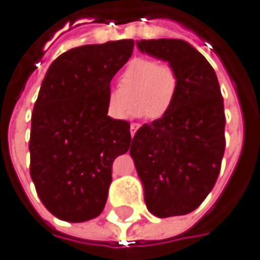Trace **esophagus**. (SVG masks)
I'll return each instance as SVG.
<instances>
[{"label": "esophagus", "instance_id": "esophagus-1", "mask_svg": "<svg viewBox=\"0 0 260 260\" xmlns=\"http://www.w3.org/2000/svg\"><path fill=\"white\" fill-rule=\"evenodd\" d=\"M137 128H139V124H137V123L130 124V135H132V137L135 136V133H136Z\"/></svg>", "mask_w": 260, "mask_h": 260}]
</instances>
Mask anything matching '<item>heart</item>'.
<instances>
[{
  "instance_id": "obj_1",
  "label": "heart",
  "mask_w": 260,
  "mask_h": 260,
  "mask_svg": "<svg viewBox=\"0 0 260 260\" xmlns=\"http://www.w3.org/2000/svg\"><path fill=\"white\" fill-rule=\"evenodd\" d=\"M119 87L107 90V111L112 118H124L133 90L135 107L130 117L159 120L174 107L180 89V76L171 64L148 57L130 59L120 77Z\"/></svg>"
}]
</instances>
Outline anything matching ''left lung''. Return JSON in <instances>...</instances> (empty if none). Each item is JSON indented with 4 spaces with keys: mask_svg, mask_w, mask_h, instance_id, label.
Returning a JSON list of instances; mask_svg holds the SVG:
<instances>
[{
    "mask_svg": "<svg viewBox=\"0 0 260 260\" xmlns=\"http://www.w3.org/2000/svg\"><path fill=\"white\" fill-rule=\"evenodd\" d=\"M136 45L171 64L180 76L174 107L143 124L132 140L145 203L158 218L190 214L214 188L225 150L219 83L208 59L186 41L149 39Z\"/></svg>",
    "mask_w": 260,
    "mask_h": 260,
    "instance_id": "8db88e82",
    "label": "left lung"
}]
</instances>
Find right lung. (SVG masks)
I'll return each instance as SVG.
<instances>
[{"label":"right lung","instance_id":"add662e5","mask_svg":"<svg viewBox=\"0 0 260 260\" xmlns=\"http://www.w3.org/2000/svg\"><path fill=\"white\" fill-rule=\"evenodd\" d=\"M135 41L69 49L45 74L32 112L30 177L46 209L83 222L102 212L112 162L130 148V123L107 111V90Z\"/></svg>","mask_w":260,"mask_h":260}]
</instances>
